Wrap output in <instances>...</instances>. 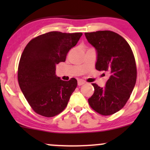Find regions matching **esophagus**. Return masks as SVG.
Wrapping results in <instances>:
<instances>
[{
  "mask_svg": "<svg viewBox=\"0 0 150 150\" xmlns=\"http://www.w3.org/2000/svg\"><path fill=\"white\" fill-rule=\"evenodd\" d=\"M85 83V81H83V80H78V86H82Z\"/></svg>",
  "mask_w": 150,
  "mask_h": 150,
  "instance_id": "1",
  "label": "esophagus"
}]
</instances>
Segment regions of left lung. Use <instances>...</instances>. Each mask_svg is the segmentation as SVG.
<instances>
[{
    "label": "left lung",
    "mask_w": 150,
    "mask_h": 150,
    "mask_svg": "<svg viewBox=\"0 0 150 150\" xmlns=\"http://www.w3.org/2000/svg\"><path fill=\"white\" fill-rule=\"evenodd\" d=\"M96 51V69L110 74L104 87L93 83L94 93L88 99L91 107L102 115L120 110L129 99L137 81V67L126 40L109 30L85 33Z\"/></svg>",
    "instance_id": "left-lung-1"
}]
</instances>
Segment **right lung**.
I'll return each instance as SVG.
<instances>
[{"mask_svg":"<svg viewBox=\"0 0 150 150\" xmlns=\"http://www.w3.org/2000/svg\"><path fill=\"white\" fill-rule=\"evenodd\" d=\"M82 33L49 32L30 40L21 56L18 81L33 110L45 117H54L65 109L78 81H62L56 75V66L65 62Z\"/></svg>","mask_w":150,"mask_h":150,"instance_id":"1","label":"right lung"}]
</instances>
